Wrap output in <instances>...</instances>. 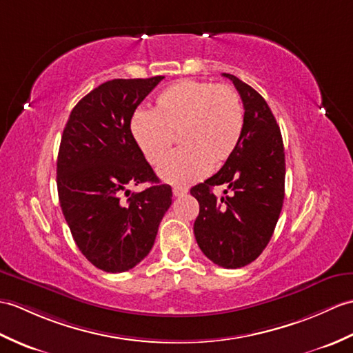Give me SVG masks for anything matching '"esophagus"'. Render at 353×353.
Segmentation results:
<instances>
[{
	"mask_svg": "<svg viewBox=\"0 0 353 353\" xmlns=\"http://www.w3.org/2000/svg\"><path fill=\"white\" fill-rule=\"evenodd\" d=\"M188 192V188H183V186H174L173 188V195L174 196H182Z\"/></svg>",
	"mask_w": 353,
	"mask_h": 353,
	"instance_id": "34e87169",
	"label": "esophagus"
}]
</instances>
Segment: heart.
<instances>
[{
	"instance_id": "1",
	"label": "heart",
	"mask_w": 353,
	"mask_h": 353,
	"mask_svg": "<svg viewBox=\"0 0 353 353\" xmlns=\"http://www.w3.org/2000/svg\"><path fill=\"white\" fill-rule=\"evenodd\" d=\"M243 130V106L236 90L206 81L182 79L163 88L152 111L130 119V134L153 167L168 158L174 137L180 149L159 168L170 185L186 186L232 158Z\"/></svg>"
}]
</instances>
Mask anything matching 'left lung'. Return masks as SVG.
<instances>
[{"label": "left lung", "mask_w": 353, "mask_h": 353, "mask_svg": "<svg viewBox=\"0 0 353 353\" xmlns=\"http://www.w3.org/2000/svg\"><path fill=\"white\" fill-rule=\"evenodd\" d=\"M243 103V130L232 158L191 188L200 204L195 241L215 265L236 269L256 260L274 234L284 201V145L272 111L256 90L230 73ZM223 184L228 196L211 192Z\"/></svg>", "instance_id": "left-lung-1"}]
</instances>
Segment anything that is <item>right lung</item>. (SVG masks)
<instances>
[{"label": "right lung", "mask_w": 353, "mask_h": 353, "mask_svg": "<svg viewBox=\"0 0 353 353\" xmlns=\"http://www.w3.org/2000/svg\"><path fill=\"white\" fill-rule=\"evenodd\" d=\"M163 77L112 79L92 90L72 110L63 130L57 188L73 241L90 263L126 272L150 252L171 186L161 183L130 134L137 106ZM151 186L126 202L128 188Z\"/></svg>", "instance_id": "1"}]
</instances>
